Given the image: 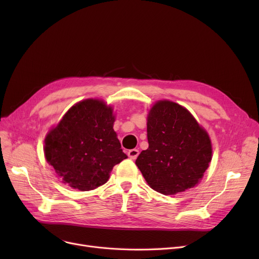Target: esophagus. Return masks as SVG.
Listing matches in <instances>:
<instances>
[{
    "label": "esophagus",
    "mask_w": 259,
    "mask_h": 259,
    "mask_svg": "<svg viewBox=\"0 0 259 259\" xmlns=\"http://www.w3.org/2000/svg\"><path fill=\"white\" fill-rule=\"evenodd\" d=\"M140 154V151L138 150V149H131V150L128 151V156L131 158V159H135Z\"/></svg>",
    "instance_id": "obj_1"
}]
</instances>
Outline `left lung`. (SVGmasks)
I'll use <instances>...</instances> for the list:
<instances>
[{
  "label": "left lung",
  "mask_w": 259,
  "mask_h": 259,
  "mask_svg": "<svg viewBox=\"0 0 259 259\" xmlns=\"http://www.w3.org/2000/svg\"><path fill=\"white\" fill-rule=\"evenodd\" d=\"M149 147L135 164L155 191L173 195L198 184L212 159L207 131L183 106L159 101L147 119Z\"/></svg>",
  "instance_id": "obj_1"
}]
</instances>
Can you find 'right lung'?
Instances as JSON below:
<instances>
[{"label":"right lung","instance_id":"obj_1","mask_svg":"<svg viewBox=\"0 0 259 259\" xmlns=\"http://www.w3.org/2000/svg\"><path fill=\"white\" fill-rule=\"evenodd\" d=\"M113 109L100 100L81 101L45 139V157L64 184L89 191L107 183L127 158L113 130Z\"/></svg>","mask_w":259,"mask_h":259}]
</instances>
